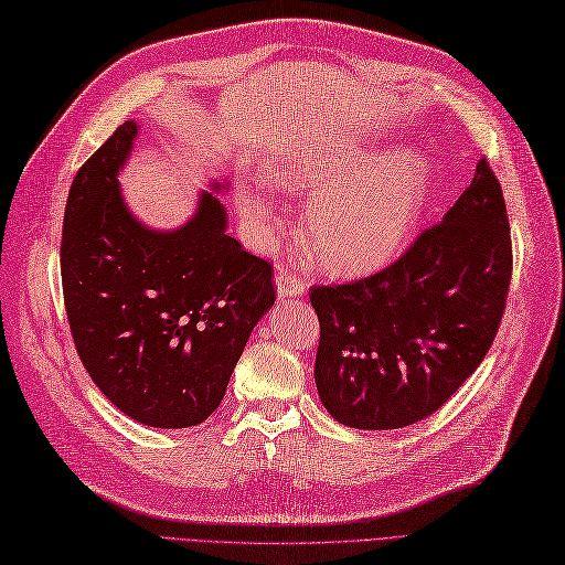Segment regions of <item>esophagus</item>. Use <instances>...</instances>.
Masks as SVG:
<instances>
[{
	"label": "esophagus",
	"mask_w": 565,
	"mask_h": 565,
	"mask_svg": "<svg viewBox=\"0 0 565 565\" xmlns=\"http://www.w3.org/2000/svg\"><path fill=\"white\" fill-rule=\"evenodd\" d=\"M306 291V279L298 271L291 269H279L276 274V294L281 298H294Z\"/></svg>",
	"instance_id": "obj_1"
}]
</instances>
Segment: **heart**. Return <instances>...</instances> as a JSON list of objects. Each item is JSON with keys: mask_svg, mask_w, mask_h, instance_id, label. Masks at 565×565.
<instances>
[{"mask_svg": "<svg viewBox=\"0 0 565 565\" xmlns=\"http://www.w3.org/2000/svg\"><path fill=\"white\" fill-rule=\"evenodd\" d=\"M276 184L286 191H320L308 203L306 225L320 257L338 269H369L386 262L411 235L427 191L417 152H342L284 164ZM245 218L264 227L271 218L269 191L245 186L237 194Z\"/></svg>", "mask_w": 565, "mask_h": 565, "instance_id": "b5f03b06", "label": "heart"}]
</instances>
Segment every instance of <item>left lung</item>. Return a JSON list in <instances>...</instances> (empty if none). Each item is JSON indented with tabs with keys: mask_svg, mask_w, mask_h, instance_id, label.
<instances>
[{
	"mask_svg": "<svg viewBox=\"0 0 565 565\" xmlns=\"http://www.w3.org/2000/svg\"><path fill=\"white\" fill-rule=\"evenodd\" d=\"M510 279L505 196L483 158L447 215L388 267L310 289L322 405L356 429H398L439 411L493 344Z\"/></svg>",
	"mask_w": 565,
	"mask_h": 565,
	"instance_id": "left-lung-1",
	"label": "left lung"
}]
</instances>
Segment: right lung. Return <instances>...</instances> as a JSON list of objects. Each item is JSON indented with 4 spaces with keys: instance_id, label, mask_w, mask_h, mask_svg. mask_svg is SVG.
I'll return each mask as SVG.
<instances>
[{
    "instance_id": "add662e5",
    "label": "right lung",
    "mask_w": 565,
    "mask_h": 565,
    "mask_svg": "<svg viewBox=\"0 0 565 565\" xmlns=\"http://www.w3.org/2000/svg\"><path fill=\"white\" fill-rule=\"evenodd\" d=\"M138 134L126 121L72 179L60 274L77 354L118 411L150 427H191L221 405L249 332L276 301L271 264L225 233L201 194L172 233L140 225L116 174Z\"/></svg>"
}]
</instances>
